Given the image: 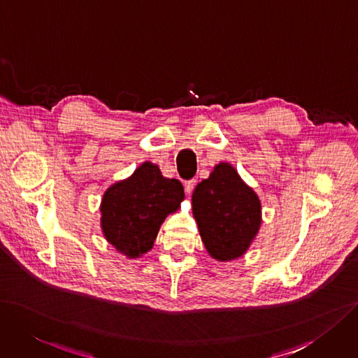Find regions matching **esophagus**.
Returning <instances> with one entry per match:
<instances>
[{"mask_svg": "<svg viewBox=\"0 0 358 358\" xmlns=\"http://www.w3.org/2000/svg\"><path fill=\"white\" fill-rule=\"evenodd\" d=\"M196 180L194 178H192V180H187V181H184V190H186V193H192L193 192V189H194V186H196Z\"/></svg>", "mask_w": 358, "mask_h": 358, "instance_id": "1", "label": "esophagus"}]
</instances>
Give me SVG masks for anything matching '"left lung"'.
<instances>
[{
    "instance_id": "8db88e82",
    "label": "left lung",
    "mask_w": 358,
    "mask_h": 358,
    "mask_svg": "<svg viewBox=\"0 0 358 358\" xmlns=\"http://www.w3.org/2000/svg\"><path fill=\"white\" fill-rule=\"evenodd\" d=\"M192 203L210 257L230 261L246 252L259 230L261 203L231 165H217L209 178L197 184Z\"/></svg>"
}]
</instances>
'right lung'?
<instances>
[{"mask_svg":"<svg viewBox=\"0 0 358 358\" xmlns=\"http://www.w3.org/2000/svg\"><path fill=\"white\" fill-rule=\"evenodd\" d=\"M182 199L178 180L165 178L156 165L144 162L104 193L100 208L104 237L124 255L141 257L152 249L161 224Z\"/></svg>","mask_w":358,"mask_h":358,"instance_id":"add662e5","label":"right lung"}]
</instances>
